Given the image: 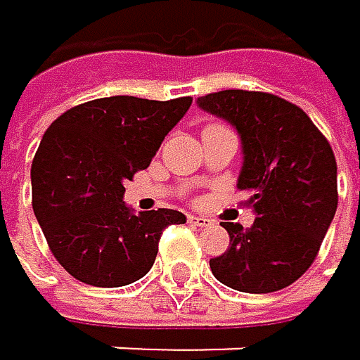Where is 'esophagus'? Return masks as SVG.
Returning <instances> with one entry per match:
<instances>
[{
	"mask_svg": "<svg viewBox=\"0 0 360 360\" xmlns=\"http://www.w3.org/2000/svg\"><path fill=\"white\" fill-rule=\"evenodd\" d=\"M188 222L194 224V226H210L212 218H207V216H188Z\"/></svg>",
	"mask_w": 360,
	"mask_h": 360,
	"instance_id": "34e87169",
	"label": "esophagus"
}]
</instances>
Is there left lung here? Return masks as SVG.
I'll return each mask as SVG.
<instances>
[{
	"label": "left lung",
	"mask_w": 360,
	"mask_h": 360,
	"mask_svg": "<svg viewBox=\"0 0 360 360\" xmlns=\"http://www.w3.org/2000/svg\"><path fill=\"white\" fill-rule=\"evenodd\" d=\"M242 136L238 188L257 218L250 229L222 222L229 250L210 259L214 276L246 294L298 281L320 252L337 212V162L328 140L294 103L270 92L220 90L198 99Z\"/></svg>",
	"instance_id": "1"
}]
</instances>
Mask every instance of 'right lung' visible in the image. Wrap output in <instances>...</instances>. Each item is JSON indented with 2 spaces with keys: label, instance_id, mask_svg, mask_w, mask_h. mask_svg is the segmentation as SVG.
I'll return each instance as SVG.
<instances>
[{
  "label": "right lung",
  "instance_id": "right-lung-1",
  "mask_svg": "<svg viewBox=\"0 0 360 360\" xmlns=\"http://www.w3.org/2000/svg\"><path fill=\"white\" fill-rule=\"evenodd\" d=\"M190 105L192 96H105L49 125L32 162V207L49 250L73 278L94 287L134 283L153 266L164 229L186 222L174 210L134 214L122 184L148 168Z\"/></svg>",
  "mask_w": 360,
  "mask_h": 360
}]
</instances>
